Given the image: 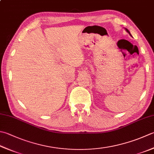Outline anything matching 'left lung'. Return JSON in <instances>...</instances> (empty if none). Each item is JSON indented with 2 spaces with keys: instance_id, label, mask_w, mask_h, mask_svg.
I'll use <instances>...</instances> for the list:
<instances>
[{
  "instance_id": "1",
  "label": "left lung",
  "mask_w": 154,
  "mask_h": 154,
  "mask_svg": "<svg viewBox=\"0 0 154 154\" xmlns=\"http://www.w3.org/2000/svg\"><path fill=\"white\" fill-rule=\"evenodd\" d=\"M125 30H126V31H127V32H128V33H129V35H131V34H130V32H129V31H128V29H125Z\"/></svg>"
}]
</instances>
